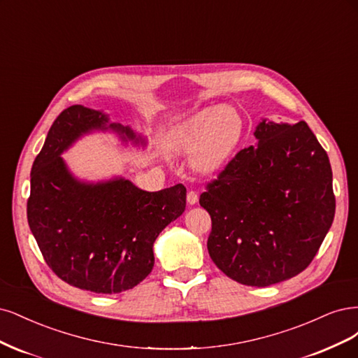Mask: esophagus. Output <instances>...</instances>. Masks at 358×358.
Here are the masks:
<instances>
[{
    "label": "esophagus",
    "instance_id": "esophagus-1",
    "mask_svg": "<svg viewBox=\"0 0 358 358\" xmlns=\"http://www.w3.org/2000/svg\"><path fill=\"white\" fill-rule=\"evenodd\" d=\"M198 199H199V196H198V193H196V192L190 190V192L187 193V203H189V205H194L196 202H198Z\"/></svg>",
    "mask_w": 358,
    "mask_h": 358
}]
</instances>
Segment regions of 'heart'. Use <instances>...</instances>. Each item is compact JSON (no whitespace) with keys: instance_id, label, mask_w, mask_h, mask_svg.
Masks as SVG:
<instances>
[{"instance_id":"b5f03b06","label":"heart","mask_w":358,"mask_h":358,"mask_svg":"<svg viewBox=\"0 0 358 358\" xmlns=\"http://www.w3.org/2000/svg\"><path fill=\"white\" fill-rule=\"evenodd\" d=\"M242 128L244 123L235 108H205L177 126L171 145L176 153L192 156L194 169L214 172L232 157L241 141Z\"/></svg>"}]
</instances>
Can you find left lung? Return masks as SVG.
<instances>
[{"mask_svg": "<svg viewBox=\"0 0 358 358\" xmlns=\"http://www.w3.org/2000/svg\"><path fill=\"white\" fill-rule=\"evenodd\" d=\"M255 136L199 203L211 215L206 247L215 266L236 282L268 287L309 266L336 201L329 156L305 122L262 120Z\"/></svg>", "mask_w": 358, "mask_h": 358, "instance_id": "obj_1", "label": "left lung"}]
</instances>
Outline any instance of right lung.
I'll return each mask as SVG.
<instances>
[{
  "mask_svg": "<svg viewBox=\"0 0 358 358\" xmlns=\"http://www.w3.org/2000/svg\"><path fill=\"white\" fill-rule=\"evenodd\" d=\"M92 131L144 144L129 126L110 123L102 111L64 110L32 164L28 223L45 263L62 281L94 293H122L152 272L155 241L186 210V187L145 192L124 178L77 180L61 155Z\"/></svg>",
  "mask_w": 358,
  "mask_h": 358,
  "instance_id": "obj_1",
  "label": "right lung"
}]
</instances>
